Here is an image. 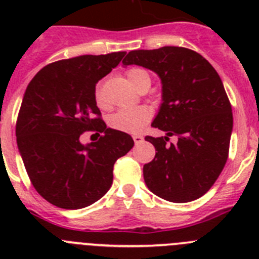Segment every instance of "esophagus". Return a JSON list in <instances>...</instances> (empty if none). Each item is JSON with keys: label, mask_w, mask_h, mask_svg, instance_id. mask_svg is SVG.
I'll return each mask as SVG.
<instances>
[{"label": "esophagus", "mask_w": 259, "mask_h": 259, "mask_svg": "<svg viewBox=\"0 0 259 259\" xmlns=\"http://www.w3.org/2000/svg\"><path fill=\"white\" fill-rule=\"evenodd\" d=\"M134 141H135V144H136V145H139V144H141L144 141V137L141 136V135H135Z\"/></svg>", "instance_id": "esophagus-1"}]
</instances>
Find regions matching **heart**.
I'll return each mask as SVG.
<instances>
[{
	"instance_id": "heart-1",
	"label": "heart",
	"mask_w": 259,
	"mask_h": 259,
	"mask_svg": "<svg viewBox=\"0 0 259 259\" xmlns=\"http://www.w3.org/2000/svg\"><path fill=\"white\" fill-rule=\"evenodd\" d=\"M145 76H149V74L143 68H131L127 71V79L130 80L132 85H135L139 80ZM95 100L96 104L100 107L105 105L104 97H102V93L98 87L95 91ZM150 118H152V111L148 107H124L110 116L109 124L111 128L120 132L139 134L145 127L146 123L149 122Z\"/></svg>"
}]
</instances>
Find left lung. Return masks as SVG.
I'll return each mask as SVG.
<instances>
[{"label": "left lung", "instance_id": "obj_1", "mask_svg": "<svg viewBox=\"0 0 259 259\" xmlns=\"http://www.w3.org/2000/svg\"><path fill=\"white\" fill-rule=\"evenodd\" d=\"M123 66L152 70L162 84V104L153 127L164 136H146L155 157L144 164L146 187L171 202H189L206 193L227 162L232 107L215 68L187 48L132 50ZM178 136L175 144L166 141Z\"/></svg>", "mask_w": 259, "mask_h": 259}]
</instances>
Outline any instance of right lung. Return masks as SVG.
<instances>
[{
	"mask_svg": "<svg viewBox=\"0 0 259 259\" xmlns=\"http://www.w3.org/2000/svg\"><path fill=\"white\" fill-rule=\"evenodd\" d=\"M125 52L79 56L41 68L23 96L17 144L27 174L48 202L76 210L98 201L113 184V167L134 140L107 128L95 100L96 84L119 65ZM100 136L84 146L79 136Z\"/></svg>",
	"mask_w": 259,
	"mask_h": 259,
	"instance_id": "obj_1",
	"label": "right lung"
}]
</instances>
